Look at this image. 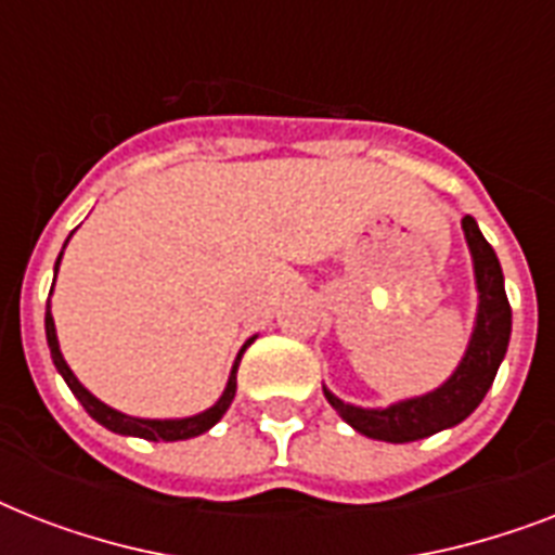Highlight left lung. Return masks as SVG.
<instances>
[{"label":"left lung","mask_w":555,"mask_h":555,"mask_svg":"<svg viewBox=\"0 0 555 555\" xmlns=\"http://www.w3.org/2000/svg\"><path fill=\"white\" fill-rule=\"evenodd\" d=\"M464 235L473 253L475 285H478V317L475 331L466 348L464 360L455 374L440 388L412 400L388 405V409H360V405L343 403L328 388H322L328 403L339 412V417L351 423L360 435L386 443H409V440L429 438L435 431L457 426L478 409L483 395L490 391L492 379L499 374V365L507 354L509 328H513V311H509L507 291H504V273H501L499 256L483 238L473 216H466Z\"/></svg>","instance_id":"8db88e82"}]
</instances>
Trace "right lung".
I'll return each instance as SVG.
<instances>
[{
    "instance_id": "obj_1",
    "label": "right lung",
    "mask_w": 555,
    "mask_h": 555,
    "mask_svg": "<svg viewBox=\"0 0 555 555\" xmlns=\"http://www.w3.org/2000/svg\"><path fill=\"white\" fill-rule=\"evenodd\" d=\"M60 259H63V253H60ZM60 259H56V268H60ZM54 268V270H56ZM46 337H48V348H51V360H54L56 371L63 374V379L68 383V388L74 391V397L80 400L82 409L100 423V426H106V429L117 431V435H134V438H143V440H186V438H195V435H204L207 429H212L224 412L230 409L235 397V371H238V363H242V354L244 348L250 346L253 339L244 343V348L238 351L235 357L233 371H230V379H227V388L224 395L218 397L216 405H209L207 412L201 414H192V417H181V421H143V417H129V414L117 412L112 405L100 403L98 397L91 395L89 388H82V383L74 377V371L68 369V363L63 360L60 354V343H56V328H54V317H51V305H46Z\"/></svg>"
}]
</instances>
